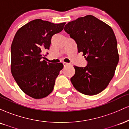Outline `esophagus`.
<instances>
[{
    "label": "esophagus",
    "mask_w": 129,
    "mask_h": 129,
    "mask_svg": "<svg viewBox=\"0 0 129 129\" xmlns=\"http://www.w3.org/2000/svg\"><path fill=\"white\" fill-rule=\"evenodd\" d=\"M63 66L66 67V66H69L70 63H67V62H63Z\"/></svg>",
    "instance_id": "1"
}]
</instances>
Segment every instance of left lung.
Masks as SVG:
<instances>
[{"label": "left lung", "instance_id": "obj_1", "mask_svg": "<svg viewBox=\"0 0 129 129\" xmlns=\"http://www.w3.org/2000/svg\"><path fill=\"white\" fill-rule=\"evenodd\" d=\"M64 30L82 52L85 67L74 66L71 82L78 91L94 95L103 91L112 80L119 62L117 41L113 29L93 16L79 17L66 25Z\"/></svg>", "mask_w": 129, "mask_h": 129}]
</instances>
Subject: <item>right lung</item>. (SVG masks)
<instances>
[{"instance_id": "obj_1", "label": "right lung", "mask_w": 129, "mask_h": 129, "mask_svg": "<svg viewBox=\"0 0 129 129\" xmlns=\"http://www.w3.org/2000/svg\"><path fill=\"white\" fill-rule=\"evenodd\" d=\"M66 23H53L36 19L16 32L11 47V73L22 91L35 99L52 92L62 63L47 62L42 51L49 50L53 35L62 31Z\"/></svg>"}]
</instances>
